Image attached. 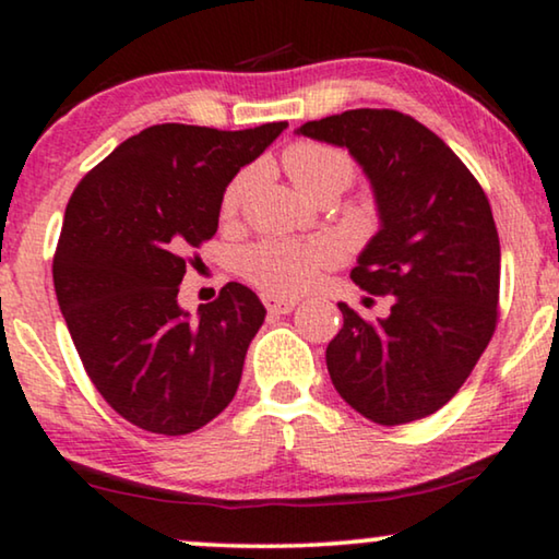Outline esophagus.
<instances>
[{
  "label": "esophagus",
  "instance_id": "34e87169",
  "mask_svg": "<svg viewBox=\"0 0 559 559\" xmlns=\"http://www.w3.org/2000/svg\"><path fill=\"white\" fill-rule=\"evenodd\" d=\"M262 302L266 305V310H270L272 316H287V312H293L297 305L295 297H280V295H262Z\"/></svg>",
  "mask_w": 559,
  "mask_h": 559
}]
</instances>
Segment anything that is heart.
<instances>
[{
    "label": "heart",
    "mask_w": 559,
    "mask_h": 559,
    "mask_svg": "<svg viewBox=\"0 0 559 559\" xmlns=\"http://www.w3.org/2000/svg\"><path fill=\"white\" fill-rule=\"evenodd\" d=\"M285 170L305 195L320 198L343 193L356 175V163L348 152L323 142H295L285 150ZM251 182L243 170L228 182L221 198V216L234 218L241 209ZM341 249L331 239H264L241 254V274L266 295H297L318 280L320 270L338 262Z\"/></svg>",
    "instance_id": "b5f03b06"
}]
</instances>
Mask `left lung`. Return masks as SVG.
I'll return each mask as SVG.
<instances>
[{
    "instance_id": "left-lung-1",
    "label": "left lung",
    "mask_w": 559,
    "mask_h": 559,
    "mask_svg": "<svg viewBox=\"0 0 559 559\" xmlns=\"http://www.w3.org/2000/svg\"><path fill=\"white\" fill-rule=\"evenodd\" d=\"M297 134L350 152L381 221L350 280L392 295V310L364 320L338 302L343 328L325 350L335 392L377 425L432 415L471 377L499 320L501 247L484 188L402 111L350 109Z\"/></svg>"
}]
</instances>
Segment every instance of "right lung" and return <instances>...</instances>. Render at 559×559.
Listing matches in <instances>:
<instances>
[{"mask_svg": "<svg viewBox=\"0 0 559 559\" xmlns=\"http://www.w3.org/2000/svg\"><path fill=\"white\" fill-rule=\"evenodd\" d=\"M285 127H147L73 190L52 285L83 369L127 423L188 435L234 400L264 305L228 282L190 318L178 293L186 254L216 234L226 186Z\"/></svg>", "mask_w": 559, "mask_h": 559, "instance_id": "add662e5", "label": "right lung"}]
</instances>
